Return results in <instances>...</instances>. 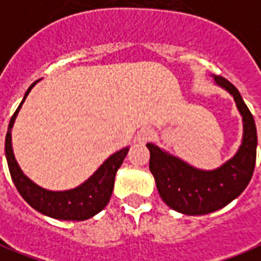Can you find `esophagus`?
Returning a JSON list of instances; mask_svg holds the SVG:
<instances>
[{"instance_id":"1","label":"esophagus","mask_w":261,"mask_h":261,"mask_svg":"<svg viewBox=\"0 0 261 261\" xmlns=\"http://www.w3.org/2000/svg\"><path fill=\"white\" fill-rule=\"evenodd\" d=\"M152 136H153L152 130H149V128H142V130L138 133V136H137V141L147 142L151 140V137Z\"/></svg>"}]
</instances>
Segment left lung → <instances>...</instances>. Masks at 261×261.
Instances as JSON below:
<instances>
[{
  "mask_svg": "<svg viewBox=\"0 0 261 261\" xmlns=\"http://www.w3.org/2000/svg\"><path fill=\"white\" fill-rule=\"evenodd\" d=\"M214 80L233 96L243 119V140L233 158L218 169L200 170L152 142L147 144L149 170L159 196L172 210L186 215H204L228 205L246 189L256 165L257 131L253 114L235 85L221 75H214Z\"/></svg>",
  "mask_w": 261,
  "mask_h": 261,
  "instance_id": "obj_1",
  "label": "left lung"
}]
</instances>
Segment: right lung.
<instances>
[{
    "label": "right lung",
    "mask_w": 261,
    "mask_h": 261,
    "mask_svg": "<svg viewBox=\"0 0 261 261\" xmlns=\"http://www.w3.org/2000/svg\"><path fill=\"white\" fill-rule=\"evenodd\" d=\"M36 82H33L29 86L23 100L20 102L19 108L16 109V112L9 121L8 131L5 137V155L8 161L11 177L20 196L39 213L48 215L51 218L68 219V221H84V219L91 218L108 205L112 192H113L116 172L123 164L125 155L128 152V148H123L119 152L113 153L110 158L103 162L102 166L85 183H82L81 186L75 187L72 190L50 192L35 185L31 179H28L22 173V170L19 169V166L15 161L12 144H11V130H12V125H14L16 114L19 112L22 103L25 102L26 96L29 95L32 88L36 85Z\"/></svg>",
    "instance_id": "1"
}]
</instances>
